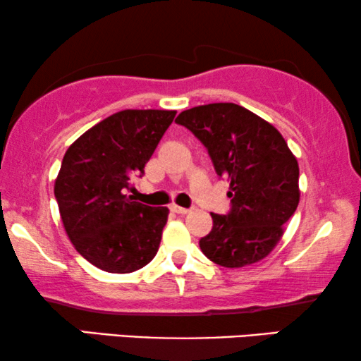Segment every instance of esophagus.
I'll use <instances>...</instances> for the list:
<instances>
[{
  "label": "esophagus",
  "mask_w": 361,
  "mask_h": 361,
  "mask_svg": "<svg viewBox=\"0 0 361 361\" xmlns=\"http://www.w3.org/2000/svg\"><path fill=\"white\" fill-rule=\"evenodd\" d=\"M171 210L172 212H176V214H180V215H185V214H189V209H185V207H180V205H176V204H172L171 205Z\"/></svg>",
  "instance_id": "1"
}]
</instances>
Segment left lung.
<instances>
[{
    "label": "left lung",
    "instance_id": "left-lung-1",
    "mask_svg": "<svg viewBox=\"0 0 361 361\" xmlns=\"http://www.w3.org/2000/svg\"><path fill=\"white\" fill-rule=\"evenodd\" d=\"M190 130L230 180L231 212L212 214L214 228L200 240L207 258L225 268L264 259L284 235L299 204V164L288 142L263 118L235 103H209L182 111Z\"/></svg>",
    "mask_w": 361,
    "mask_h": 361
}]
</instances>
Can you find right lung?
<instances>
[{
    "label": "right lung",
    "mask_w": 361,
    "mask_h": 361,
    "mask_svg": "<svg viewBox=\"0 0 361 361\" xmlns=\"http://www.w3.org/2000/svg\"><path fill=\"white\" fill-rule=\"evenodd\" d=\"M174 110H123L97 123L68 146L54 194L75 250L106 273L126 274L159 250L167 207L136 202L128 190L145 172Z\"/></svg>",
    "instance_id": "add662e5"
}]
</instances>
